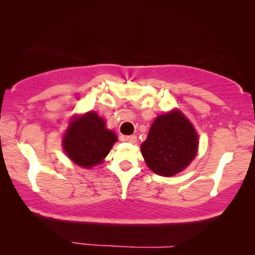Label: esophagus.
Returning <instances> with one entry per match:
<instances>
[{"label": "esophagus", "instance_id": "esophagus-1", "mask_svg": "<svg viewBox=\"0 0 255 255\" xmlns=\"http://www.w3.org/2000/svg\"><path fill=\"white\" fill-rule=\"evenodd\" d=\"M125 140L131 142V144H134V142L137 141V135H134V134L128 135V137H125Z\"/></svg>", "mask_w": 255, "mask_h": 255}]
</instances>
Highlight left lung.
I'll return each instance as SVG.
<instances>
[{
  "label": "left lung",
  "mask_w": 255,
  "mask_h": 255,
  "mask_svg": "<svg viewBox=\"0 0 255 255\" xmlns=\"http://www.w3.org/2000/svg\"><path fill=\"white\" fill-rule=\"evenodd\" d=\"M197 147L198 137L193 125L175 110L153 122L147 139L141 144V154L155 174L173 176L189 165Z\"/></svg>",
  "instance_id": "1"
}]
</instances>
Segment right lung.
Returning <instances> with one entry per match:
<instances>
[{"label":"right lung","mask_w":255,"mask_h":255,"mask_svg":"<svg viewBox=\"0 0 255 255\" xmlns=\"http://www.w3.org/2000/svg\"><path fill=\"white\" fill-rule=\"evenodd\" d=\"M116 140V134L108 130L106 122L92 111L72 122L62 144L72 161L90 168L102 162Z\"/></svg>","instance_id":"1"}]
</instances>
